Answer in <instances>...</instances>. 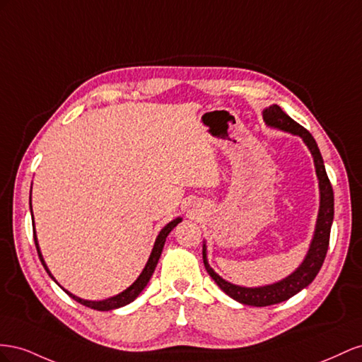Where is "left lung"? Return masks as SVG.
<instances>
[{"label": "left lung", "mask_w": 362, "mask_h": 362, "mask_svg": "<svg viewBox=\"0 0 362 362\" xmlns=\"http://www.w3.org/2000/svg\"><path fill=\"white\" fill-rule=\"evenodd\" d=\"M262 117L267 126L300 136L308 146L309 151H311L314 158L315 173L318 177L320 209L317 216L315 232L303 262L298 265V268L294 273H291L288 277L282 279V281L272 285L247 288V286L233 285L230 282L224 281V279L216 274L208 264L206 244H203V262L209 276L215 281V284L218 285L227 296L232 297L233 300L240 302L243 305H250V306H270V305L281 303L284 300H288V298L293 297L298 291H302L303 288H306L314 281L315 276L320 272V268H322L325 262L327 247H329L330 226H332V221H334V189L325 170L322 153H320L317 142L313 138L311 133H309L303 126H300V124L296 122L291 117H288L277 105L267 107L262 112Z\"/></svg>", "instance_id": "1"}]
</instances>
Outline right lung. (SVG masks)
<instances>
[{
	"instance_id": "obj_1",
	"label": "right lung",
	"mask_w": 362,
	"mask_h": 362,
	"mask_svg": "<svg viewBox=\"0 0 362 362\" xmlns=\"http://www.w3.org/2000/svg\"><path fill=\"white\" fill-rule=\"evenodd\" d=\"M30 211H32V192H30ZM32 214H33V212H32ZM180 221H182V218L179 216V218H175V220H173L171 223H168V224L165 226L163 229L159 232L156 241H154L151 255H150V257H148V261H147L146 267H144L142 273L139 274V277L136 279V281L133 282V284L127 288V290H124L122 293H119V294H117V296H113V297H109V298H106V300L94 302V300H85V298H80V297H77V296H74V294H71L69 291L65 290V288H62V286H60V288H62V290H64L69 297L74 298L76 302H78V303H81V305H85V306H88V308H90V309H97V311H110V309H117V308L129 305L130 302L135 300V298L141 294V291L144 290V288L147 286L151 274L154 273V268H156V265H158V261H159V257H160V253H162V249H163L165 240H167L168 233H170V232L174 229V227L177 226ZM33 238H35V244H36V249H37V255H39L40 262H42L44 268H45L47 273H48V276L56 282V279L53 277V274H51L49 270H48V267H47L45 261H44V257H42V253H40L39 244H37V238H36V232H35V220H33ZM56 284H57V282H56ZM57 285H59V284H57Z\"/></svg>"
}]
</instances>
